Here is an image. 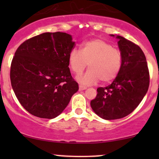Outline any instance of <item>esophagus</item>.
Listing matches in <instances>:
<instances>
[{
    "label": "esophagus",
    "instance_id": "34e87169",
    "mask_svg": "<svg viewBox=\"0 0 159 159\" xmlns=\"http://www.w3.org/2000/svg\"><path fill=\"white\" fill-rule=\"evenodd\" d=\"M86 89H87V87H84L82 85L79 86V90H84Z\"/></svg>",
    "mask_w": 159,
    "mask_h": 159
}]
</instances>
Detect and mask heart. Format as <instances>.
Listing matches in <instances>:
<instances>
[{"label": "heart", "mask_w": 159, "mask_h": 159, "mask_svg": "<svg viewBox=\"0 0 159 159\" xmlns=\"http://www.w3.org/2000/svg\"><path fill=\"white\" fill-rule=\"evenodd\" d=\"M71 71L80 75L88 64L90 68L84 75L78 78L83 85H92L101 80L109 83L118 76L123 66V55L119 49L103 39H95L86 41L79 51L73 48L68 55Z\"/></svg>", "instance_id": "b5f03b06"}]
</instances>
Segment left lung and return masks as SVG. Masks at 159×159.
<instances>
[{
  "instance_id": "obj_1",
  "label": "left lung",
  "mask_w": 159,
  "mask_h": 159,
  "mask_svg": "<svg viewBox=\"0 0 159 159\" xmlns=\"http://www.w3.org/2000/svg\"><path fill=\"white\" fill-rule=\"evenodd\" d=\"M116 38L123 55L121 71L111 84L98 87L96 97L90 102L94 112L107 120L131 114L145 96L149 85V69L143 51L123 36Z\"/></svg>"
}]
</instances>
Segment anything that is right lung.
I'll return each mask as SVG.
<instances>
[{
  "instance_id": "right-lung-1",
  "label": "right lung",
  "mask_w": 159,
  "mask_h": 159,
  "mask_svg": "<svg viewBox=\"0 0 159 159\" xmlns=\"http://www.w3.org/2000/svg\"><path fill=\"white\" fill-rule=\"evenodd\" d=\"M74 46L72 36L55 32L34 36L17 48L11 63V84L20 104L30 114L55 118L78 90L68 63Z\"/></svg>"
}]
</instances>
